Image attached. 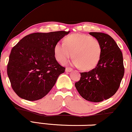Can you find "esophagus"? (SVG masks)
<instances>
[{
  "label": "esophagus",
  "instance_id": "obj_1",
  "mask_svg": "<svg viewBox=\"0 0 132 132\" xmlns=\"http://www.w3.org/2000/svg\"><path fill=\"white\" fill-rule=\"evenodd\" d=\"M65 71H66V72H71V71H72V69L71 68H66Z\"/></svg>",
  "mask_w": 132,
  "mask_h": 132
}]
</instances>
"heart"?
Returning a JSON list of instances; mask_svg holds the SVG:
<instances>
[{"instance_id": "heart-1", "label": "heart", "mask_w": 132, "mask_h": 132, "mask_svg": "<svg viewBox=\"0 0 132 132\" xmlns=\"http://www.w3.org/2000/svg\"><path fill=\"white\" fill-rule=\"evenodd\" d=\"M64 43L58 42L54 48L56 59L65 63L72 56V63L83 70H90L98 64L102 54L99 41L86 34L76 33L64 38Z\"/></svg>"}]
</instances>
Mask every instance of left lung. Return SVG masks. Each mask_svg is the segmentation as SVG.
I'll list each match as a JSON object with an SVG mask.
<instances>
[{
    "instance_id": "obj_1",
    "label": "left lung",
    "mask_w": 132,
    "mask_h": 132,
    "mask_svg": "<svg viewBox=\"0 0 132 132\" xmlns=\"http://www.w3.org/2000/svg\"><path fill=\"white\" fill-rule=\"evenodd\" d=\"M89 34L99 41L102 54L94 69L81 72L75 87L82 97L93 102L109 99L119 89L124 75L123 55L114 40L100 32Z\"/></svg>"
}]
</instances>
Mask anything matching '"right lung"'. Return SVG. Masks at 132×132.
Masks as SVG:
<instances>
[{"mask_svg":"<svg viewBox=\"0 0 132 132\" xmlns=\"http://www.w3.org/2000/svg\"><path fill=\"white\" fill-rule=\"evenodd\" d=\"M69 31L33 33L13 47L7 70L18 96L34 101L50 91L59 76L65 71L56 60L54 46Z\"/></svg>","mask_w":132,"mask_h":132,"instance_id":"add662e5","label":"right lung"}]
</instances>
